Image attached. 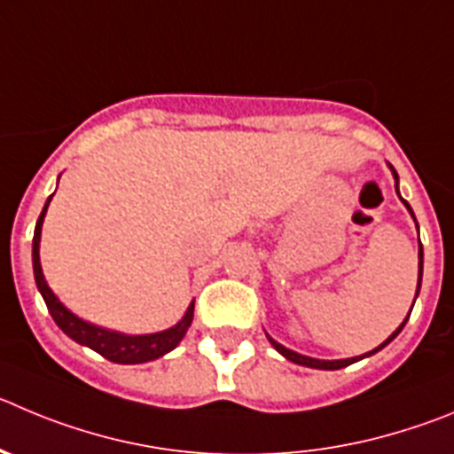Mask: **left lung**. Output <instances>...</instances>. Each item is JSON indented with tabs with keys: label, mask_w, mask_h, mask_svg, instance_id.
Returning a JSON list of instances; mask_svg holds the SVG:
<instances>
[{
	"label": "left lung",
	"mask_w": 454,
	"mask_h": 454,
	"mask_svg": "<svg viewBox=\"0 0 454 454\" xmlns=\"http://www.w3.org/2000/svg\"><path fill=\"white\" fill-rule=\"evenodd\" d=\"M387 166H389V168H392V176H394V180H396V193H398V173H396V170H394V166H392V164H387ZM398 198H401V193H398ZM401 200H403V198H401ZM403 205L407 207V211H410V215H411V218H414V211H411V207L407 205L405 200H403ZM414 223H417V218H414ZM417 227H419V224H417ZM421 277H423V247H421V240H419V284H417V294H414V301H417V297H419V290H421ZM411 309H414V303H411ZM411 309H410V313H411ZM407 319H410V315H407V317L403 319V324H401V326H398L396 331H394L392 335H389V338L385 340V342L380 344V347L372 348V351H369V353H363V356H356V357H344V360H319V357L301 356V353L293 351V348H286L284 344H278L277 340H272V338H270L268 333H265V335H268L270 344H272V347L277 348V351L281 353V356H284V357H288L290 363H294V364H301V367H310V369H324V372H335V369L348 367V364L357 363V360H363V357H369V356H373V353H378V351H380V348H385V347H387V344L392 342L394 338H396L398 333L403 331V326H405V324H407Z\"/></svg>",
	"instance_id": "obj_1"
}]
</instances>
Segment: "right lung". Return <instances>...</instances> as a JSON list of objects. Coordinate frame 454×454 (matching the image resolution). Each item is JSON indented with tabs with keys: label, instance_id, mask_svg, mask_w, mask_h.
I'll list each match as a JSON object with an SVG mask.
<instances>
[{
	"label": "right lung",
	"instance_id": "add662e5",
	"mask_svg": "<svg viewBox=\"0 0 454 454\" xmlns=\"http://www.w3.org/2000/svg\"><path fill=\"white\" fill-rule=\"evenodd\" d=\"M58 180H60V177H58ZM51 198L47 200V205H44L43 214H40V218H37L35 223V234H33V274H35L37 290L43 294L44 303H47L49 313H51L58 328H60L65 335H69L74 342L82 344V347H90L91 351L101 353L106 360L116 364L151 363V360H157V357L173 351V348L182 342V338H184L186 331H189L191 322H193L195 301L189 303L184 317H182L176 326H170L160 333H145V335H126V333L110 331V328L97 326V324L81 319L76 313H72V310L67 309L65 303L56 297V293L49 288L47 278H44L43 274V265H40V236H43V223L44 215H47Z\"/></svg>",
	"mask_w": 454,
	"mask_h": 454
}]
</instances>
